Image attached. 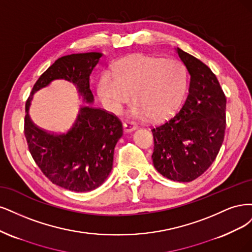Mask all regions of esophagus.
<instances>
[{"label": "esophagus", "instance_id": "obj_1", "mask_svg": "<svg viewBox=\"0 0 252 252\" xmlns=\"http://www.w3.org/2000/svg\"><path fill=\"white\" fill-rule=\"evenodd\" d=\"M124 128L126 132H133L135 131V129L137 128V126L134 124V123H128V121H126V123L124 124Z\"/></svg>", "mask_w": 252, "mask_h": 252}]
</instances>
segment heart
<instances>
[{
	"label": "heart",
	"mask_w": 252,
	"mask_h": 252,
	"mask_svg": "<svg viewBox=\"0 0 252 252\" xmlns=\"http://www.w3.org/2000/svg\"><path fill=\"white\" fill-rule=\"evenodd\" d=\"M186 73L177 60L137 54L118 63L116 72L107 70L98 91L107 109L119 114L132 100L136 118L162 121L172 116L183 98Z\"/></svg>",
	"instance_id": "b5f03b06"
}]
</instances>
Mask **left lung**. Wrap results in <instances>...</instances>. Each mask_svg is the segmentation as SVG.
<instances>
[{"instance_id":"left-lung-1","label":"left lung","mask_w":252,"mask_h":252,"mask_svg":"<svg viewBox=\"0 0 252 252\" xmlns=\"http://www.w3.org/2000/svg\"><path fill=\"white\" fill-rule=\"evenodd\" d=\"M190 75L189 95L177 114L152 129L153 163L167 179L190 182L213 164L224 140L226 97L205 63L180 48Z\"/></svg>"}]
</instances>
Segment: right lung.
I'll return each instance as SVG.
<instances>
[{
    "instance_id": "right-lung-1",
    "label": "right lung",
    "mask_w": 252,
    "mask_h": 252,
    "mask_svg": "<svg viewBox=\"0 0 252 252\" xmlns=\"http://www.w3.org/2000/svg\"><path fill=\"white\" fill-rule=\"evenodd\" d=\"M102 56L99 52L77 53L56 60L36 80L26 101L24 133L32 158L52 183L72 191H90L110 175L123 124L117 116L92 107L90 75ZM55 79L74 83L87 105L64 133H51L32 123L28 111L33 94Z\"/></svg>"
}]
</instances>
